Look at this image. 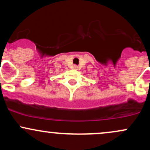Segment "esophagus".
I'll use <instances>...</instances> for the list:
<instances>
[{
	"label": "esophagus",
	"mask_w": 150,
	"mask_h": 150,
	"mask_svg": "<svg viewBox=\"0 0 150 150\" xmlns=\"http://www.w3.org/2000/svg\"><path fill=\"white\" fill-rule=\"evenodd\" d=\"M73 68H75V69H77V65H74Z\"/></svg>",
	"instance_id": "1"
}]
</instances>
